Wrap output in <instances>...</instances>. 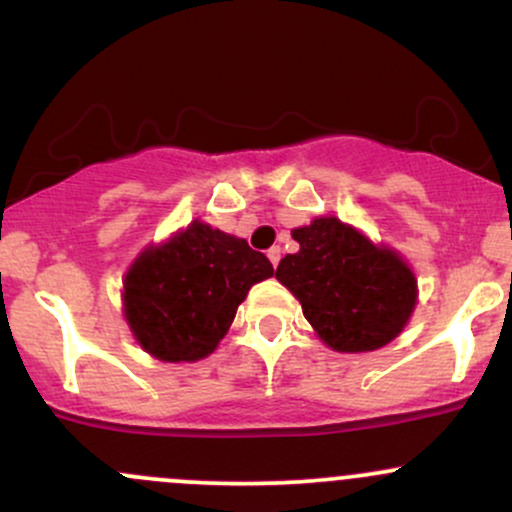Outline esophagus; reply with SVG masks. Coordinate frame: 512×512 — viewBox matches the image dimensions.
Returning <instances> with one entry per match:
<instances>
[{"label": "esophagus", "instance_id": "1", "mask_svg": "<svg viewBox=\"0 0 512 512\" xmlns=\"http://www.w3.org/2000/svg\"><path fill=\"white\" fill-rule=\"evenodd\" d=\"M268 258H271L273 266H278V261H280V246H273V249H268Z\"/></svg>", "mask_w": 512, "mask_h": 512}]
</instances>
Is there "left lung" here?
<instances>
[{"label":"left lung","instance_id":"obj_1","mask_svg":"<svg viewBox=\"0 0 512 512\" xmlns=\"http://www.w3.org/2000/svg\"><path fill=\"white\" fill-rule=\"evenodd\" d=\"M298 254L280 258L276 278L300 300L327 346L346 354L381 349L408 324L417 280L388 246H376L337 217L293 229Z\"/></svg>","mask_w":512,"mask_h":512}]
</instances>
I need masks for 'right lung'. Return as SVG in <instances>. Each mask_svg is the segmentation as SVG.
<instances>
[{
  "label": "right lung",
  "instance_id": "obj_1",
  "mask_svg": "<svg viewBox=\"0 0 512 512\" xmlns=\"http://www.w3.org/2000/svg\"><path fill=\"white\" fill-rule=\"evenodd\" d=\"M273 266L244 239L195 222L148 246L124 276V317L141 349L161 361H197L217 349L251 285Z\"/></svg>",
  "mask_w": 512,
  "mask_h": 512
}]
</instances>
